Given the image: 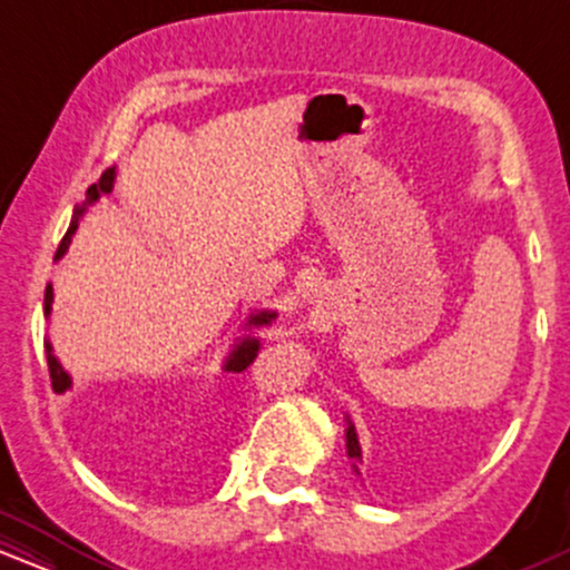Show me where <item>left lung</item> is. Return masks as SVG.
Masks as SVG:
<instances>
[{"label": "left lung", "instance_id": "1", "mask_svg": "<svg viewBox=\"0 0 570 570\" xmlns=\"http://www.w3.org/2000/svg\"><path fill=\"white\" fill-rule=\"evenodd\" d=\"M345 453H348V458L353 461L351 463L353 472L362 474V472H358V463H362V444H358L356 429H353V423H351L348 415H345Z\"/></svg>", "mask_w": 570, "mask_h": 570}]
</instances>
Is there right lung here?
<instances>
[{
	"instance_id": "obj_1",
	"label": "right lung",
	"mask_w": 570,
	"mask_h": 570,
	"mask_svg": "<svg viewBox=\"0 0 570 570\" xmlns=\"http://www.w3.org/2000/svg\"><path fill=\"white\" fill-rule=\"evenodd\" d=\"M115 176H117L115 168H107V171L101 174V179H98L96 185L88 187V195H85V203H82V206L75 208V217H71L69 230H67V235H63L61 246H58L56 259H61L63 254L69 252L71 235H75L77 225H80V217H82L85 212H88V206H94V203H96L98 198H101V195L112 193ZM50 313H53V284H48V289H45V316L50 318ZM276 316H278L276 311H252V313H248V318H246V324H244V335L235 337L230 353H227L225 362H222V370H225V372H244V370L248 367V364L254 362V356H257L259 345H263V343H259V337L254 335V332L263 330V326H271L273 318H276ZM45 353H48L50 381H53L56 389H69L71 377H69V372L63 370V364L58 362V356L53 353V343H50V340H45Z\"/></svg>"
}]
</instances>
